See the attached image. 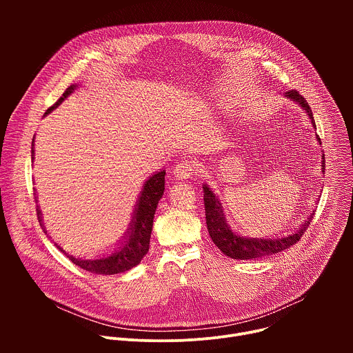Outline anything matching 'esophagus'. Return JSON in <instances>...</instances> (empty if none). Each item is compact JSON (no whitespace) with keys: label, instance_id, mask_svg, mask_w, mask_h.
<instances>
[{"label":"esophagus","instance_id":"1","mask_svg":"<svg viewBox=\"0 0 353 353\" xmlns=\"http://www.w3.org/2000/svg\"><path fill=\"white\" fill-rule=\"evenodd\" d=\"M198 168H196V163L192 162V161H183L180 162L176 168H174V177L177 180H185V179H190L194 173H196Z\"/></svg>","mask_w":353,"mask_h":353}]
</instances>
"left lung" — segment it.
I'll use <instances>...</instances> for the list:
<instances>
[{
    "mask_svg": "<svg viewBox=\"0 0 353 353\" xmlns=\"http://www.w3.org/2000/svg\"><path fill=\"white\" fill-rule=\"evenodd\" d=\"M285 97L292 100L296 105H299L301 109L306 112L309 116L312 125L316 128V121L313 117V112L306 102V99L299 94L296 90H289L285 93ZM317 141L321 145V139L319 135H316ZM321 170L324 173L325 170V161L324 155L321 157ZM204 190V205H205V219H207V228L210 232V236L215 245L222 251V253L230 259L234 260H251V259H261L267 256H272L281 251L289 248L290 245L296 244L299 239L301 237L309 228L314 211L310 214V216L301 223L296 230L288 236L282 237H245L240 236L236 232L232 230L230 225L228 223V219L223 214V207L221 204V199L218 195L210 188L208 184L203 185ZM319 201V199H317Z\"/></svg>",
    "mask_w": 353,
    "mask_h": 353,
    "instance_id": "1",
    "label": "left lung"
}]
</instances>
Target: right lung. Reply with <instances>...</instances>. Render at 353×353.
Segmentation results:
<instances>
[{"instance_id": "add662e5", "label": "right lung", "mask_w": 353, "mask_h": 353, "mask_svg": "<svg viewBox=\"0 0 353 353\" xmlns=\"http://www.w3.org/2000/svg\"><path fill=\"white\" fill-rule=\"evenodd\" d=\"M75 89H77V85L68 86L57 102L52 108L47 109L44 116H47L48 113H52L54 109H57L64 102V99H67ZM33 161H34V137L32 141V162ZM165 174H166L165 170L157 172L155 174L150 176L143 183L142 190L139 191V196L137 199V204L134 205L135 208L132 212V218L130 221V226H128L127 232L124 233L123 239L119 241L114 251H112L110 254H106L103 257H96L92 260H86V259H78V257H74V256L65 253V250H63L59 244H56L57 248L61 251V253H64L75 265H78L79 268H82L85 271L93 272V274L114 275V274L125 272V271L134 268L135 265H138L149 250L154 216L157 212L159 199L162 198L163 191H165ZM33 194L36 195V192H33ZM34 198L37 203V196H34ZM36 211H37L39 223H40L43 232L47 233L39 205H37Z\"/></svg>"}]
</instances>
